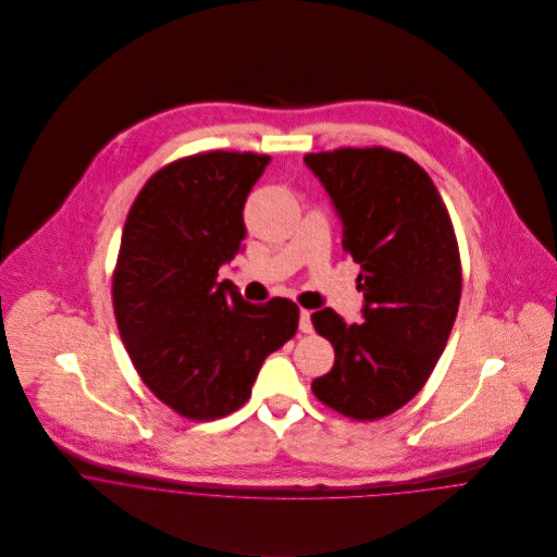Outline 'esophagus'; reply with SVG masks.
<instances>
[{
    "label": "esophagus",
    "mask_w": 557,
    "mask_h": 557,
    "mask_svg": "<svg viewBox=\"0 0 557 557\" xmlns=\"http://www.w3.org/2000/svg\"><path fill=\"white\" fill-rule=\"evenodd\" d=\"M300 330L305 332V334H311L313 332V323H311V313L309 311H300Z\"/></svg>",
    "instance_id": "34e87169"
}]
</instances>
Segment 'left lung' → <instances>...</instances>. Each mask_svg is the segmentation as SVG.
Listing matches in <instances>:
<instances>
[{
  "label": "left lung",
  "instance_id": "8db88e82",
  "mask_svg": "<svg viewBox=\"0 0 557 557\" xmlns=\"http://www.w3.org/2000/svg\"><path fill=\"white\" fill-rule=\"evenodd\" d=\"M360 263L362 323L332 309L311 315L334 367L311 388L354 420L384 418L433 373L461 300V261L448 210L426 171L386 148L307 154Z\"/></svg>",
  "mask_w": 557,
  "mask_h": 557
}]
</instances>
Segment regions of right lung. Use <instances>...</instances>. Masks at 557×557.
<instances>
[{
  "instance_id": "obj_1",
  "label": "right lung",
  "mask_w": 557,
  "mask_h": 557,
  "mask_svg": "<svg viewBox=\"0 0 557 557\" xmlns=\"http://www.w3.org/2000/svg\"><path fill=\"white\" fill-rule=\"evenodd\" d=\"M270 157L206 152L157 171L137 195L113 272V311L144 384L180 416L239 409L263 360L298 330L287 298L250 305L216 281L246 236L242 210Z\"/></svg>"
}]
</instances>
